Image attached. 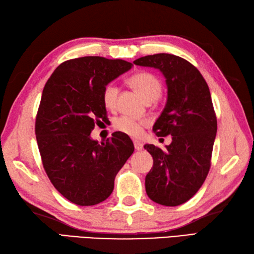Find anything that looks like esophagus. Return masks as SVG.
I'll return each instance as SVG.
<instances>
[{"instance_id":"esophagus-1","label":"esophagus","mask_w":254,"mask_h":254,"mask_svg":"<svg viewBox=\"0 0 254 254\" xmlns=\"http://www.w3.org/2000/svg\"><path fill=\"white\" fill-rule=\"evenodd\" d=\"M134 147L136 150H142L143 149V144L138 141H134Z\"/></svg>"}]
</instances>
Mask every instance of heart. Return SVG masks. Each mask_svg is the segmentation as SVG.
<instances>
[{
  "mask_svg": "<svg viewBox=\"0 0 254 254\" xmlns=\"http://www.w3.org/2000/svg\"><path fill=\"white\" fill-rule=\"evenodd\" d=\"M127 82L146 101L156 100L161 94V84L159 79L152 73H135L128 78ZM119 88L115 83H109L105 86L104 89H102L101 98L107 109H116ZM147 126V120H135V119L127 116L118 118L113 122V127H115L116 131L133 137L141 136L143 134V128Z\"/></svg>",
  "mask_w": 254,
  "mask_h": 254,
  "instance_id": "obj_1",
  "label": "heart"
}]
</instances>
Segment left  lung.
Here are the masks:
<instances>
[{
  "label": "left lung",
  "mask_w": 254,
  "mask_h": 254,
  "mask_svg": "<svg viewBox=\"0 0 254 254\" xmlns=\"http://www.w3.org/2000/svg\"><path fill=\"white\" fill-rule=\"evenodd\" d=\"M133 63L158 68L166 78L168 98L153 131L172 142L166 150L144 145L154 159L145 189L152 201L178 206L198 191L210 168L217 119L209 88L198 69L178 56L158 53Z\"/></svg>",
  "instance_id": "8db88e82"
}]
</instances>
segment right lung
Here are the masks:
<instances>
[{
    "label": "right lung",
    "mask_w": 254,
    "mask_h": 254,
    "mask_svg": "<svg viewBox=\"0 0 254 254\" xmlns=\"http://www.w3.org/2000/svg\"><path fill=\"white\" fill-rule=\"evenodd\" d=\"M131 67L102 57L72 59L45 85L35 126L38 148L51 183L74 204L90 206L109 197L134 152L127 135L113 133L101 144L90 138L95 123L107 118L102 89Z\"/></svg>",
    "instance_id": "add662e5"
}]
</instances>
